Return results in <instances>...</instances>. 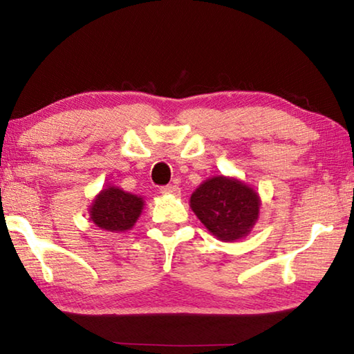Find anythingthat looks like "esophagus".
<instances>
[{
    "mask_svg": "<svg viewBox=\"0 0 354 354\" xmlns=\"http://www.w3.org/2000/svg\"><path fill=\"white\" fill-rule=\"evenodd\" d=\"M160 194L162 195H178L179 194V187L176 184H169L160 187Z\"/></svg>",
    "mask_w": 354,
    "mask_h": 354,
    "instance_id": "obj_1",
    "label": "esophagus"
}]
</instances>
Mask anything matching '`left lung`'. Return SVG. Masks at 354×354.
I'll return each instance as SVG.
<instances>
[{"label": "left lung", "mask_w": 354, "mask_h": 354, "mask_svg": "<svg viewBox=\"0 0 354 354\" xmlns=\"http://www.w3.org/2000/svg\"><path fill=\"white\" fill-rule=\"evenodd\" d=\"M190 207L215 237L232 242L250 234L259 218L261 198L236 178L214 176L192 194Z\"/></svg>", "instance_id": "1"}]
</instances>
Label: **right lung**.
<instances>
[{"mask_svg":"<svg viewBox=\"0 0 354 354\" xmlns=\"http://www.w3.org/2000/svg\"><path fill=\"white\" fill-rule=\"evenodd\" d=\"M143 200L128 194L115 185H107L95 196L88 207L91 220L101 230L109 232H127L140 217Z\"/></svg>","mask_w":354,"mask_h":354,"instance_id":"obj_1","label":"right lung"}]
</instances>
